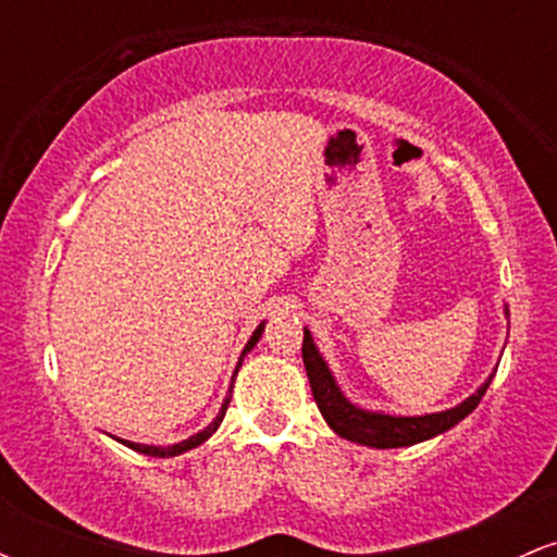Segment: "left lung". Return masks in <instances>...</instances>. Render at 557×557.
<instances>
[{
	"label": "left lung",
	"mask_w": 557,
	"mask_h": 557,
	"mask_svg": "<svg viewBox=\"0 0 557 557\" xmlns=\"http://www.w3.org/2000/svg\"><path fill=\"white\" fill-rule=\"evenodd\" d=\"M505 319H508V306H505ZM300 350H304V367H306V374H309L311 393H314L319 411H322V417L330 424V430L341 434L343 440H350V443L380 447V450H385V447H408V445L424 443V440L437 437V434H443L447 430H453L456 424H461L479 403H482L492 376L497 372V369H492V374L476 387V393H471L469 398L458 403V406L447 408V411L424 413V417H393V413H385V411L361 408L345 398L341 385H337L335 374H332L330 363L324 361L322 354H319L314 337H311V332L306 327H304V348Z\"/></svg>",
	"instance_id": "1"
}]
</instances>
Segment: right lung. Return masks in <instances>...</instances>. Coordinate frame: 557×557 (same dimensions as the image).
<instances>
[{"label": "right lung", "instance_id": "add662e5", "mask_svg": "<svg viewBox=\"0 0 557 557\" xmlns=\"http://www.w3.org/2000/svg\"><path fill=\"white\" fill-rule=\"evenodd\" d=\"M264 324H267V322H261L259 327L253 330V335L248 337L246 348L240 350V359H238V363H235L233 380H235V376H238V372H240L243 359H246V356L251 354L253 345H257V343L261 341V335H264ZM230 398H233V385H230L227 395H225V400H222L220 413H216V417L212 419V424H207V426H203L201 432L190 434L188 440H181V443H175V445H144V443H131V440H120V437H117V443H123L125 447H131V450H136V453H144V456H154V458H175V456H181V453H188V450H194V447L203 445V443H207L209 437H212V434H214L216 430H220L222 419H225V411H227V403H230Z\"/></svg>", "mask_w": 557, "mask_h": 557}]
</instances>
